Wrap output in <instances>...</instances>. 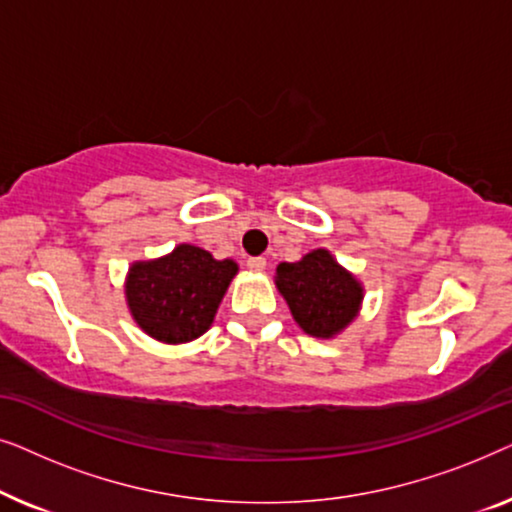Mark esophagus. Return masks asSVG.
<instances>
[{
    "mask_svg": "<svg viewBox=\"0 0 512 512\" xmlns=\"http://www.w3.org/2000/svg\"><path fill=\"white\" fill-rule=\"evenodd\" d=\"M247 265H249V270H254V272H263L265 268H268V261H265L263 256H251L249 261H247Z\"/></svg>",
    "mask_w": 512,
    "mask_h": 512,
    "instance_id": "1",
    "label": "esophagus"
}]
</instances>
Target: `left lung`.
<instances>
[{
  "mask_svg": "<svg viewBox=\"0 0 512 512\" xmlns=\"http://www.w3.org/2000/svg\"><path fill=\"white\" fill-rule=\"evenodd\" d=\"M275 284L296 324L312 338H333L361 310V282L328 249H314L296 263H279Z\"/></svg>",
  "mask_w": 512,
  "mask_h": 512,
  "instance_id": "obj_1",
  "label": "left lung"
}]
</instances>
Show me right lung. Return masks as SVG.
<instances>
[{
    "mask_svg": "<svg viewBox=\"0 0 512 512\" xmlns=\"http://www.w3.org/2000/svg\"><path fill=\"white\" fill-rule=\"evenodd\" d=\"M237 263L216 261L209 251L179 244L156 261L130 265L125 298L132 319L146 335L167 345L200 338L212 326Z\"/></svg>",
    "mask_w": 512,
    "mask_h": 512,
    "instance_id": "1",
    "label": "right lung"
}]
</instances>
